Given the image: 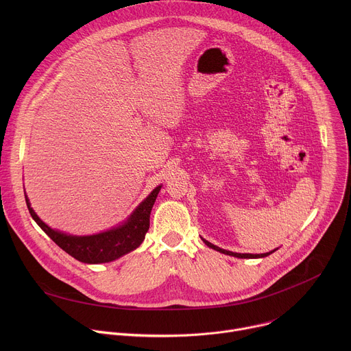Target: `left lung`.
<instances>
[{
    "mask_svg": "<svg viewBox=\"0 0 351 351\" xmlns=\"http://www.w3.org/2000/svg\"><path fill=\"white\" fill-rule=\"evenodd\" d=\"M203 241H204L208 247H211V248L217 250V252H219V253H222V254H226V256L237 257V258H264V257H267V256L272 254L274 252H276V250H278V248H275V250H272V252H269V253H264V254H241V253H232V252H229V250H223V248H221V247H217V245L211 244L210 241H207V240H204V239H203Z\"/></svg>",
    "mask_w": 351,
    "mask_h": 351,
    "instance_id": "obj_1",
    "label": "left lung"
}]
</instances>
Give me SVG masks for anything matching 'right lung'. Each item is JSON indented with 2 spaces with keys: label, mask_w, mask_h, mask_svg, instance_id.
<instances>
[{
  "label": "right lung",
  "mask_w": 351,
  "mask_h": 351,
  "mask_svg": "<svg viewBox=\"0 0 351 351\" xmlns=\"http://www.w3.org/2000/svg\"><path fill=\"white\" fill-rule=\"evenodd\" d=\"M160 190L161 186L149 193L122 225L90 236H73L51 229L33 211L26 193L25 198L32 218L64 252L84 264H103L118 260L119 257L133 252L143 243L149 228V214H152Z\"/></svg>",
  "instance_id": "right-lung-1"
}]
</instances>
